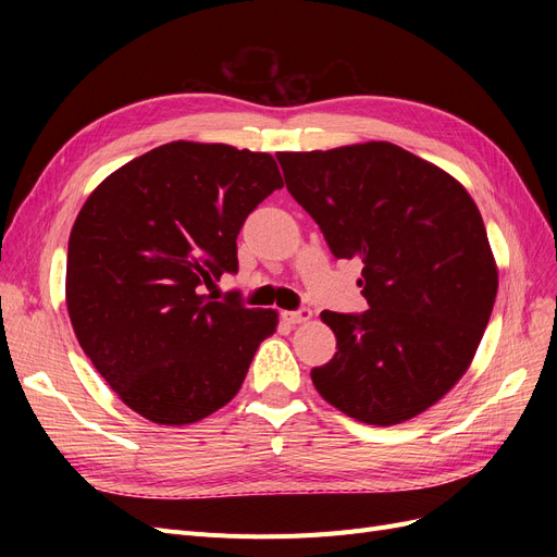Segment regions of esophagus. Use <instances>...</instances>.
<instances>
[{"label": "esophagus", "instance_id": "1", "mask_svg": "<svg viewBox=\"0 0 557 557\" xmlns=\"http://www.w3.org/2000/svg\"><path fill=\"white\" fill-rule=\"evenodd\" d=\"M311 315H313V313H311L309 309H299V311H285V313H283V318L288 320L290 325H301V323H309Z\"/></svg>", "mask_w": 557, "mask_h": 557}]
</instances>
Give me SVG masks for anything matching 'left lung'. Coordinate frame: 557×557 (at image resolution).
<instances>
[{
  "mask_svg": "<svg viewBox=\"0 0 557 557\" xmlns=\"http://www.w3.org/2000/svg\"><path fill=\"white\" fill-rule=\"evenodd\" d=\"M334 258L362 260V315L323 311L336 352L311 381L367 425L428 411L476 356L497 262L465 185L391 141L276 153Z\"/></svg>",
  "mask_w": 557,
  "mask_h": 557,
  "instance_id": "obj_1",
  "label": "left lung"
}]
</instances>
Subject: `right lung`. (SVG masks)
Returning <instances> with one entry per match:
<instances>
[{"instance_id":"obj_1","label":"right lung","mask_w":557,"mask_h":557,"mask_svg":"<svg viewBox=\"0 0 557 557\" xmlns=\"http://www.w3.org/2000/svg\"><path fill=\"white\" fill-rule=\"evenodd\" d=\"M283 188L269 153L172 141L109 174L78 211L66 250V311L83 352L132 411L190 425L239 393L274 309L218 301L237 272V234Z\"/></svg>"}]
</instances>
